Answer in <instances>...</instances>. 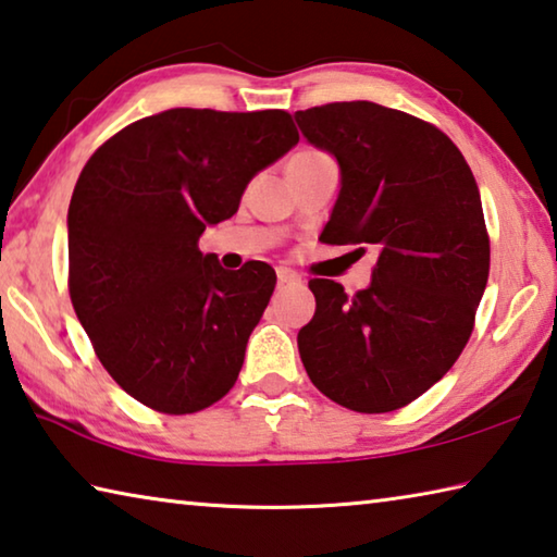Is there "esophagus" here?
Masks as SVG:
<instances>
[{"instance_id":"1","label":"esophagus","mask_w":557,"mask_h":557,"mask_svg":"<svg viewBox=\"0 0 557 557\" xmlns=\"http://www.w3.org/2000/svg\"><path fill=\"white\" fill-rule=\"evenodd\" d=\"M277 282H280V285H301V277L297 275L295 270L277 268Z\"/></svg>"}]
</instances>
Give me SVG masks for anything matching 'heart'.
<instances>
[{
    "mask_svg": "<svg viewBox=\"0 0 557 557\" xmlns=\"http://www.w3.org/2000/svg\"><path fill=\"white\" fill-rule=\"evenodd\" d=\"M301 154H305V152H301Z\"/></svg>",
    "mask_w": 557,
    "mask_h": 557,
    "instance_id": "1",
    "label": "heart"
}]
</instances>
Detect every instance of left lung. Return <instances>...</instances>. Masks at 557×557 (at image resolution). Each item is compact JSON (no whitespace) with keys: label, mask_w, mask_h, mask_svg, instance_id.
Masks as SVG:
<instances>
[{"label":"left lung","mask_w":557,"mask_h":557,"mask_svg":"<svg viewBox=\"0 0 557 557\" xmlns=\"http://www.w3.org/2000/svg\"><path fill=\"white\" fill-rule=\"evenodd\" d=\"M295 120L342 174L319 240L379 248L371 285L354 297L334 280L309 282L317 312L297 334L301 363L348 410H398L469 342L488 280L479 186L445 132L408 112L354 100Z\"/></svg>","instance_id":"8db88e82"}]
</instances>
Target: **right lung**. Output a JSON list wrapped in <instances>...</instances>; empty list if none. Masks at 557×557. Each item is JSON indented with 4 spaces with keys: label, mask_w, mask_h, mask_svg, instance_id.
Masks as SVG:
<instances>
[{
    "label": "right lung",
    "mask_w": 557,
    "mask_h": 557,
    "mask_svg": "<svg viewBox=\"0 0 557 557\" xmlns=\"http://www.w3.org/2000/svg\"><path fill=\"white\" fill-rule=\"evenodd\" d=\"M297 143L285 110L174 108L120 129L83 166L71 301L100 363L147 408L203 410L238 381L277 277L260 260L225 270L199 238Z\"/></svg>",
    "instance_id": "1"
}]
</instances>
